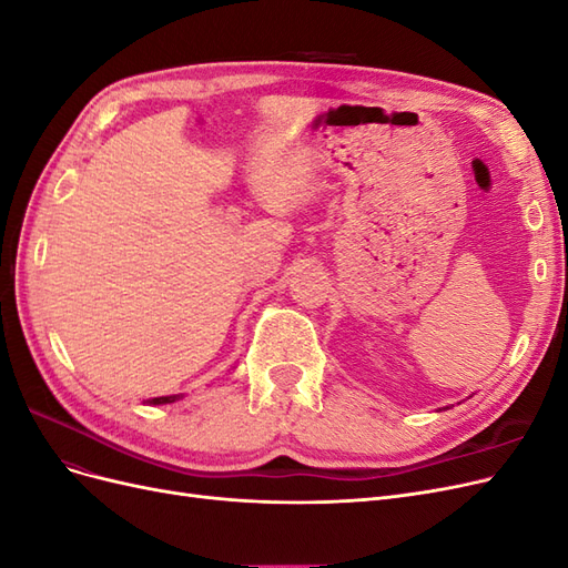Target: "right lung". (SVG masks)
Instances as JSON below:
<instances>
[{"label": "right lung", "instance_id": "1", "mask_svg": "<svg viewBox=\"0 0 568 568\" xmlns=\"http://www.w3.org/2000/svg\"><path fill=\"white\" fill-rule=\"evenodd\" d=\"M180 398H182V393H178V395H161V398H149L146 403L149 405H168V403H175Z\"/></svg>", "mask_w": 568, "mask_h": 568}]
</instances>
